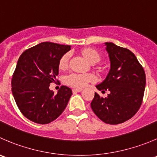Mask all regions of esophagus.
I'll list each match as a JSON object with an SVG mask.
<instances>
[{"label":"esophagus","mask_w":157,"mask_h":157,"mask_svg":"<svg viewBox=\"0 0 157 157\" xmlns=\"http://www.w3.org/2000/svg\"><path fill=\"white\" fill-rule=\"evenodd\" d=\"M83 90L82 88H76V89H73V92L74 93H79V92H81Z\"/></svg>","instance_id":"1"}]
</instances>
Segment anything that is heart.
<instances>
[{
    "instance_id": "heart-1",
    "label": "heart",
    "mask_w": 157,
    "mask_h": 157,
    "mask_svg": "<svg viewBox=\"0 0 157 157\" xmlns=\"http://www.w3.org/2000/svg\"><path fill=\"white\" fill-rule=\"evenodd\" d=\"M80 54L88 60L90 63L94 64L99 62L101 59L100 54L94 48H86L80 51ZM70 59V54L66 53L59 60L58 67L60 70L67 69ZM94 80V77L91 74H72L68 76L66 82L68 85L75 88H81L86 86L88 83Z\"/></svg>"
}]
</instances>
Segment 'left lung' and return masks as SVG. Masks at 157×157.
<instances>
[{
    "label": "left lung",
    "mask_w": 157,
    "mask_h": 157,
    "mask_svg": "<svg viewBox=\"0 0 157 157\" xmlns=\"http://www.w3.org/2000/svg\"><path fill=\"white\" fill-rule=\"evenodd\" d=\"M110 69L106 79L96 87L106 97L95 93L90 103L94 113L103 122L119 124L128 121L139 110L146 86L144 70L130 50L106 42Z\"/></svg>",
    "instance_id": "8db88e82"
}]
</instances>
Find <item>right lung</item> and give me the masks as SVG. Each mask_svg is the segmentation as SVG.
Segmentation results:
<instances>
[{"mask_svg":"<svg viewBox=\"0 0 157 157\" xmlns=\"http://www.w3.org/2000/svg\"><path fill=\"white\" fill-rule=\"evenodd\" d=\"M69 45L43 42L26 50L18 59L11 80L12 94L23 115L39 124H48L63 113L72 95L61 86L57 94L49 88L59 74L60 57Z\"/></svg>","mask_w":157,"mask_h":157,"instance_id":"right-lung-1","label":"right lung"}]
</instances>
